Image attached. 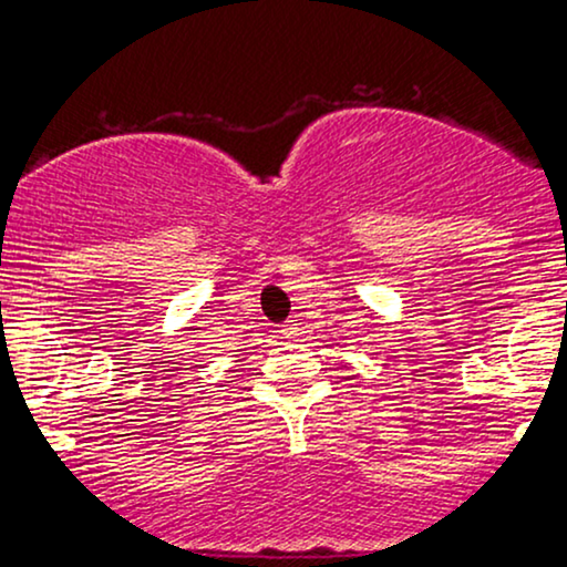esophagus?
<instances>
[{
	"mask_svg": "<svg viewBox=\"0 0 567 567\" xmlns=\"http://www.w3.org/2000/svg\"><path fill=\"white\" fill-rule=\"evenodd\" d=\"M282 336H285V338H298V324H296V322L282 324Z\"/></svg>",
	"mask_w": 567,
	"mask_h": 567,
	"instance_id": "1",
	"label": "esophagus"
}]
</instances>
